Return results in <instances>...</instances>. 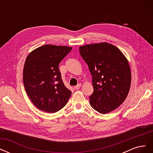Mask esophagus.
Segmentation results:
<instances>
[{"mask_svg":"<svg viewBox=\"0 0 153 153\" xmlns=\"http://www.w3.org/2000/svg\"><path fill=\"white\" fill-rule=\"evenodd\" d=\"M80 87H81V84H78L76 86L74 87V88H75V89H78Z\"/></svg>","mask_w":153,"mask_h":153,"instance_id":"obj_1","label":"esophagus"}]
</instances>
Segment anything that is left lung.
I'll return each instance as SVG.
<instances>
[{
    "mask_svg": "<svg viewBox=\"0 0 153 153\" xmlns=\"http://www.w3.org/2000/svg\"><path fill=\"white\" fill-rule=\"evenodd\" d=\"M79 52L92 76L91 106L100 114L112 112L126 100L130 88L127 59L118 48L105 42L82 46Z\"/></svg>",
    "mask_w": 153,
    "mask_h": 153,
    "instance_id": "obj_1",
    "label": "left lung"
}]
</instances>
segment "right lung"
I'll list each match as a JSON object with an SVG mask.
<instances>
[{
  "mask_svg": "<svg viewBox=\"0 0 153 153\" xmlns=\"http://www.w3.org/2000/svg\"><path fill=\"white\" fill-rule=\"evenodd\" d=\"M71 50L66 46L45 45L27 57L23 80L27 95L38 109L55 113L70 98L71 91L64 84L59 65Z\"/></svg>",
  "mask_w": 153,
  "mask_h": 153,
  "instance_id": "add662e5",
  "label": "right lung"
}]
</instances>
